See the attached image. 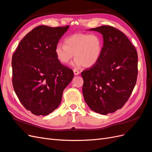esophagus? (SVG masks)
Listing matches in <instances>:
<instances>
[{"label":"esophagus","instance_id":"1","mask_svg":"<svg viewBox=\"0 0 152 152\" xmlns=\"http://www.w3.org/2000/svg\"><path fill=\"white\" fill-rule=\"evenodd\" d=\"M74 74H75V75H79V74H80V72L78 71V70H76V69H74Z\"/></svg>","mask_w":152,"mask_h":152}]
</instances>
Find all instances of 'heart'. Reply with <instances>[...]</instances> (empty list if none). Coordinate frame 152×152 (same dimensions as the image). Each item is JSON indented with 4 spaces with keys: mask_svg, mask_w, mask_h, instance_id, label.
<instances>
[{
    "mask_svg": "<svg viewBox=\"0 0 152 152\" xmlns=\"http://www.w3.org/2000/svg\"><path fill=\"white\" fill-rule=\"evenodd\" d=\"M65 45L57 44L55 53L57 60L62 64H67L74 55L73 65H83L89 68L95 65L100 59L103 48L102 37L97 33H76L65 39Z\"/></svg>",
    "mask_w": 152,
    "mask_h": 152,
    "instance_id": "b5f03b06",
    "label": "heart"
}]
</instances>
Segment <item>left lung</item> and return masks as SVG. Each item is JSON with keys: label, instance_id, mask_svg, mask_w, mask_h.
<instances>
[{"label": "left lung", "instance_id": "left-lung-1", "mask_svg": "<svg viewBox=\"0 0 152 152\" xmlns=\"http://www.w3.org/2000/svg\"><path fill=\"white\" fill-rule=\"evenodd\" d=\"M91 31L102 34L104 43L97 64L82 72L83 96L94 112L106 115L121 109L137 82L138 54L121 31L102 26Z\"/></svg>", "mask_w": 152, "mask_h": 152}]
</instances>
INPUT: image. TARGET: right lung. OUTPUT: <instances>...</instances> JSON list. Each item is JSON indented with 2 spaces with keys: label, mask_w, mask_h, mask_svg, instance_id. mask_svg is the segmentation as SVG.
<instances>
[{
  "label": "right lung",
  "mask_w": 152,
  "mask_h": 152,
  "mask_svg": "<svg viewBox=\"0 0 152 152\" xmlns=\"http://www.w3.org/2000/svg\"><path fill=\"white\" fill-rule=\"evenodd\" d=\"M69 26H39L20 41L12 55V85L23 106L46 116L60 105L74 72L57 60L55 48Z\"/></svg>",
  "instance_id": "right-lung-1"
}]
</instances>
